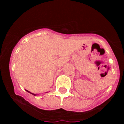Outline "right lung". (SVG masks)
<instances>
[{
  "label": "right lung",
  "instance_id": "right-lung-1",
  "mask_svg": "<svg viewBox=\"0 0 124 124\" xmlns=\"http://www.w3.org/2000/svg\"><path fill=\"white\" fill-rule=\"evenodd\" d=\"M25 91H27L28 92V93H30V94H33V95H34V96H37V94H33V93H31V92H30V91H28V90H26V89H25Z\"/></svg>",
  "mask_w": 124,
  "mask_h": 124
}]
</instances>
